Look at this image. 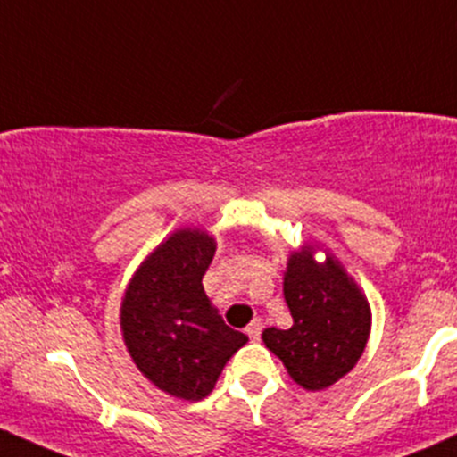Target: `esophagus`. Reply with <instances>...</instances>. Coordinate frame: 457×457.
I'll return each mask as SVG.
<instances>
[{"label":"esophagus","mask_w":457,"mask_h":457,"mask_svg":"<svg viewBox=\"0 0 457 457\" xmlns=\"http://www.w3.org/2000/svg\"><path fill=\"white\" fill-rule=\"evenodd\" d=\"M245 333H247V337L252 339V342H258V339H261V333H262V321L256 317V320L247 326V330H245Z\"/></svg>","instance_id":"34e87169"}]
</instances>
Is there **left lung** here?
Segmentation results:
<instances>
[{
  "label": "left lung",
  "mask_w": 457,
  "mask_h": 457,
  "mask_svg": "<svg viewBox=\"0 0 457 457\" xmlns=\"http://www.w3.org/2000/svg\"><path fill=\"white\" fill-rule=\"evenodd\" d=\"M313 247L293 252L285 271V300L293 326L267 328L262 342L282 363L293 381L317 392L348 374L366 350L372 313L357 282L326 253L313 258Z\"/></svg>",
  "instance_id": "left-lung-1"
}]
</instances>
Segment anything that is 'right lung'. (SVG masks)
I'll return each instance as SVG.
<instances>
[{"label": "right lung", "mask_w": 457, "mask_h": 457, "mask_svg": "<svg viewBox=\"0 0 457 457\" xmlns=\"http://www.w3.org/2000/svg\"><path fill=\"white\" fill-rule=\"evenodd\" d=\"M214 252V238L204 229H177L146 256L120 306L133 363L153 386L184 401L208 396L229 357L247 344L201 285Z\"/></svg>", "instance_id": "right-lung-1"}]
</instances>
